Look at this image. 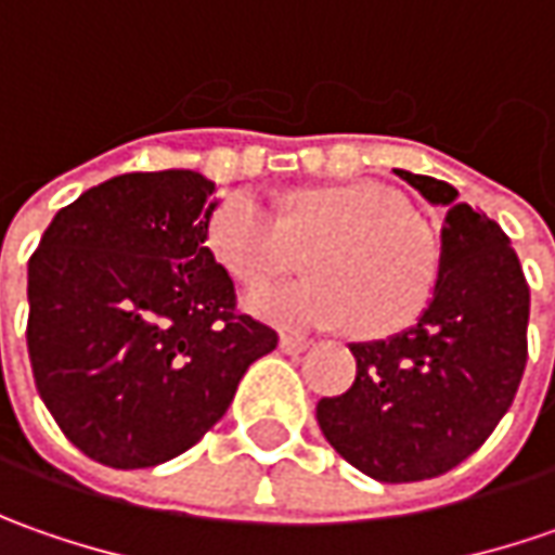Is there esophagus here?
Instances as JSON below:
<instances>
[{
    "label": "esophagus",
    "instance_id": "1",
    "mask_svg": "<svg viewBox=\"0 0 555 555\" xmlns=\"http://www.w3.org/2000/svg\"><path fill=\"white\" fill-rule=\"evenodd\" d=\"M278 346H281V352L299 354V352H306V349H309V339H302V336H289V333H284Z\"/></svg>",
    "mask_w": 555,
    "mask_h": 555
}]
</instances>
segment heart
Here are the masks:
<instances>
[{"label": "heart", "instance_id": "b5f03b06", "mask_svg": "<svg viewBox=\"0 0 555 555\" xmlns=\"http://www.w3.org/2000/svg\"><path fill=\"white\" fill-rule=\"evenodd\" d=\"M206 244L241 284H266L299 266L309 249V281L253 289V314L293 331L352 327L386 339L414 327L429 309L441 271L436 234L376 182L299 188L278 219L249 191L224 197L206 224Z\"/></svg>", "mask_w": 555, "mask_h": 555}]
</instances>
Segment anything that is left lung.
<instances>
[{
	"label": "left lung",
	"mask_w": 555,
	"mask_h": 555,
	"mask_svg": "<svg viewBox=\"0 0 555 555\" xmlns=\"http://www.w3.org/2000/svg\"><path fill=\"white\" fill-rule=\"evenodd\" d=\"M395 176L444 206L436 296L414 327L352 343L354 383L318 401V426L354 469L398 485L454 469L494 433L522 379L531 296L501 224L448 182Z\"/></svg>",
	"instance_id": "obj_1"
}]
</instances>
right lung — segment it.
Listing matches in <instances>:
<instances>
[{"label":"right lung","mask_w":555,"mask_h":555,"mask_svg":"<svg viewBox=\"0 0 555 555\" xmlns=\"http://www.w3.org/2000/svg\"><path fill=\"white\" fill-rule=\"evenodd\" d=\"M216 184L126 172L57 209L27 268L39 398L86 457L144 469L197 444L278 333L237 311L209 246Z\"/></svg>","instance_id":"right-lung-1"}]
</instances>
